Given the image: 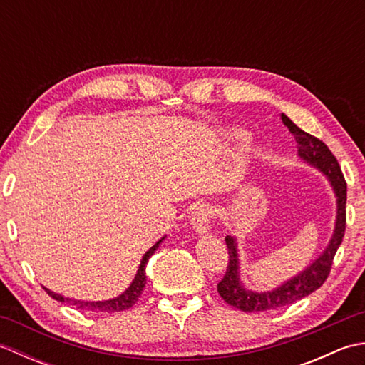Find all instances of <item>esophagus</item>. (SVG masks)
<instances>
[{
    "label": "esophagus",
    "mask_w": 365,
    "mask_h": 365,
    "mask_svg": "<svg viewBox=\"0 0 365 365\" xmlns=\"http://www.w3.org/2000/svg\"><path fill=\"white\" fill-rule=\"evenodd\" d=\"M210 220H212V208L207 204H200L195 208L191 215V226L196 234L204 235L210 230Z\"/></svg>",
    "instance_id": "1"
}]
</instances>
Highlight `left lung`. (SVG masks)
<instances>
[{"mask_svg":"<svg viewBox=\"0 0 365 365\" xmlns=\"http://www.w3.org/2000/svg\"><path fill=\"white\" fill-rule=\"evenodd\" d=\"M282 122L292 131L294 141L298 144L299 160L307 163L309 166L319 169L328 178L332 192L336 196L337 207L334 230H332L328 246L324 247L319 257L312 263H309L298 274L287 279L281 285H277L276 289L267 292L250 290L243 285L242 277H240V254L237 238L227 235L226 245L229 250V265L222 281L218 284V293L227 304L234 306L243 312L273 311V309L293 304V302L306 298L307 294L320 289L323 282L327 281L331 271L332 259H334L345 234L346 183L336 157L331 153L327 144L322 143L315 136L306 133V131H302L285 114H282Z\"/></svg>","mask_w":365,"mask_h":365,"instance_id":"left-lung-1","label":"left lung"}]
</instances>
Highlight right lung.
Wrapping results in <instances>:
<instances>
[{"label": "right lung", "instance_id": "add662e5", "mask_svg": "<svg viewBox=\"0 0 365 365\" xmlns=\"http://www.w3.org/2000/svg\"><path fill=\"white\" fill-rule=\"evenodd\" d=\"M165 238H166V235L161 237L157 243H155L152 247H149V251H145V254L143 255V259H141V263H139L133 281H131V284L119 294V297L103 299V301H83V299H75V298H64L63 294L54 293L50 289H46V287H43V289L53 299L61 301V302H68V304H71L72 307L78 309V311H83V312L111 314V312L127 311V309L133 306L135 302L138 301V298L141 297V293L144 290V285H145L147 262H149V259L155 254V251L158 250V246L163 243V240H165Z\"/></svg>", "mask_w": 365, "mask_h": 365}]
</instances>
